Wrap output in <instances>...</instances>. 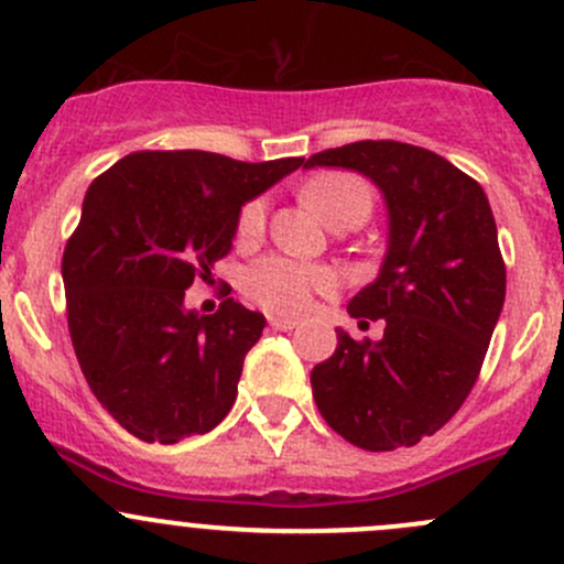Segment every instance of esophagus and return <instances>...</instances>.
<instances>
[{
	"instance_id": "34e87169",
	"label": "esophagus",
	"mask_w": 564,
	"mask_h": 564,
	"mask_svg": "<svg viewBox=\"0 0 564 564\" xmlns=\"http://www.w3.org/2000/svg\"><path fill=\"white\" fill-rule=\"evenodd\" d=\"M269 323L271 328H276V332H293V328L299 326V321H293V317H280V315H271Z\"/></svg>"
}]
</instances>
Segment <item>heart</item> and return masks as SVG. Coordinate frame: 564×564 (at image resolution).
I'll return each mask as SVG.
<instances>
[{"instance_id": "b5f03b06", "label": "heart", "mask_w": 564, "mask_h": 564, "mask_svg": "<svg viewBox=\"0 0 564 564\" xmlns=\"http://www.w3.org/2000/svg\"><path fill=\"white\" fill-rule=\"evenodd\" d=\"M304 199L332 225L343 210H370V188L350 172H326L304 186ZM269 221V205L263 197L249 199L238 214L236 238L249 247L258 243ZM243 293L274 315H301L312 306L315 295H326L337 288L334 271L323 265L304 263L288 254H265L243 271Z\"/></svg>"}]
</instances>
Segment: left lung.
I'll return each mask as SVG.
<instances>
[{"mask_svg": "<svg viewBox=\"0 0 564 564\" xmlns=\"http://www.w3.org/2000/svg\"><path fill=\"white\" fill-rule=\"evenodd\" d=\"M304 166L361 172L389 210L381 274L348 304L361 328L387 323L383 337L354 339L337 328V350L312 367V398L328 427L356 447H414L469 398L505 304L488 197L438 153L394 139L323 150Z\"/></svg>", "mask_w": 564, "mask_h": 564, "instance_id": "1", "label": "left lung"}]
</instances>
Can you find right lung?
Here are the masks:
<instances>
[{
    "mask_svg": "<svg viewBox=\"0 0 564 564\" xmlns=\"http://www.w3.org/2000/svg\"><path fill=\"white\" fill-rule=\"evenodd\" d=\"M301 164L139 150L87 188L63 254L70 343L98 403L142 442L214 431L236 403L265 317L236 299L197 315L183 295L232 249L241 205Z\"/></svg>",
    "mask_w": 564,
    "mask_h": 564,
    "instance_id": "right-lung-1",
    "label": "right lung"
}]
</instances>
